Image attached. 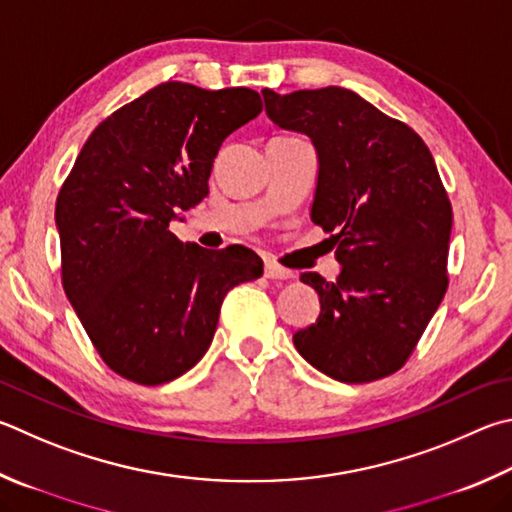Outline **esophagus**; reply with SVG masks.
I'll return each instance as SVG.
<instances>
[{
	"label": "esophagus",
	"mask_w": 512,
	"mask_h": 512,
	"mask_svg": "<svg viewBox=\"0 0 512 512\" xmlns=\"http://www.w3.org/2000/svg\"><path fill=\"white\" fill-rule=\"evenodd\" d=\"M264 275L268 277V280H291V277H293L291 271H286V268H282L280 264H275V262H266Z\"/></svg>",
	"instance_id": "34e87169"
}]
</instances>
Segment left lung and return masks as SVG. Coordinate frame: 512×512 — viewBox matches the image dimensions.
Returning <instances> with one entry per match:
<instances>
[{
  "label": "left lung",
  "mask_w": 512,
  "mask_h": 512,
  "mask_svg": "<svg viewBox=\"0 0 512 512\" xmlns=\"http://www.w3.org/2000/svg\"><path fill=\"white\" fill-rule=\"evenodd\" d=\"M262 96L275 125L311 138V221L331 232L342 266L336 282L300 275L318 291L320 315L293 345L340 383L394 374L448 288L452 206L432 154L414 129L349 89Z\"/></svg>",
  "instance_id": "8db88e82"
}]
</instances>
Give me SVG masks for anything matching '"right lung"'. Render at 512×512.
Instances as JSON below:
<instances>
[{"mask_svg": "<svg viewBox=\"0 0 512 512\" xmlns=\"http://www.w3.org/2000/svg\"><path fill=\"white\" fill-rule=\"evenodd\" d=\"M259 111L253 89L163 82L102 120L62 185L64 293L105 365L132 383L163 385L197 365L226 293L264 273L246 246L208 250L170 232L208 197L221 143Z\"/></svg>", "mask_w": 512, "mask_h": 512, "instance_id": "right-lung-1", "label": "right lung"}]
</instances>
